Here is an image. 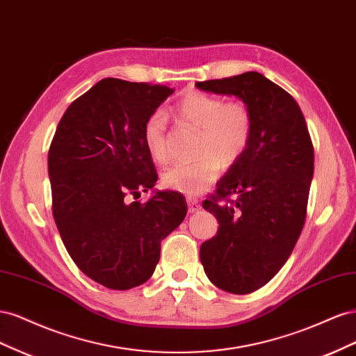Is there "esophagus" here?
I'll return each mask as SVG.
<instances>
[{"label":"esophagus","instance_id":"34e87169","mask_svg":"<svg viewBox=\"0 0 356 356\" xmlns=\"http://www.w3.org/2000/svg\"><path fill=\"white\" fill-rule=\"evenodd\" d=\"M187 204H188V212L190 213H195V212L200 211V208H202L199 200L196 197H191V196L187 197Z\"/></svg>","mask_w":356,"mask_h":356}]
</instances>
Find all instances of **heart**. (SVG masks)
I'll return each mask as SVG.
<instances>
[{
  "label": "heart",
  "mask_w": 356,
  "mask_h": 356,
  "mask_svg": "<svg viewBox=\"0 0 356 356\" xmlns=\"http://www.w3.org/2000/svg\"><path fill=\"white\" fill-rule=\"evenodd\" d=\"M175 113L181 122L200 129L197 154L193 161H179L168 168L161 182L163 186L193 195L218 177L221 165H234L250 147L252 138V113L245 102H224L218 96L191 92L182 98ZM144 144L157 163L169 160L168 118L156 111L147 117L143 126Z\"/></svg>",
  "instance_id": "1"
}]
</instances>
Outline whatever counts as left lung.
<instances>
[{
	"instance_id": "1",
	"label": "left lung",
	"mask_w": 356,
	"mask_h": 356,
	"mask_svg": "<svg viewBox=\"0 0 356 356\" xmlns=\"http://www.w3.org/2000/svg\"><path fill=\"white\" fill-rule=\"evenodd\" d=\"M196 88L233 95L252 113L250 147L218 181L217 195L203 202L220 225L200 246L215 286L250 294L281 270L303 230L314 145L296 99L260 72L197 81Z\"/></svg>"
}]
</instances>
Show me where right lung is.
Masks as SVG:
<instances>
[{"mask_svg": "<svg viewBox=\"0 0 356 356\" xmlns=\"http://www.w3.org/2000/svg\"><path fill=\"white\" fill-rule=\"evenodd\" d=\"M174 90L166 86L104 79L62 115L49 149L53 217L80 270L110 289L147 282L160 242L187 213L177 191H154L157 172L143 126Z\"/></svg>", "mask_w": 356, "mask_h": 356, "instance_id": "obj_1", "label": "right lung"}]
</instances>
